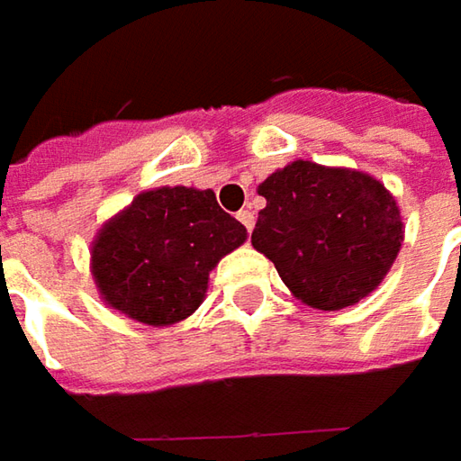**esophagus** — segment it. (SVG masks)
<instances>
[{
    "label": "esophagus",
    "mask_w": 461,
    "mask_h": 461,
    "mask_svg": "<svg viewBox=\"0 0 461 461\" xmlns=\"http://www.w3.org/2000/svg\"><path fill=\"white\" fill-rule=\"evenodd\" d=\"M236 218H239V221L243 222V228H246L249 233L254 230V222H257V218H254V212H251V210H240Z\"/></svg>",
    "instance_id": "esophagus-1"
}]
</instances>
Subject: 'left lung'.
Listing matches in <instances>:
<instances>
[{
  "instance_id": "8db88e82",
  "label": "left lung",
  "mask_w": 461,
  "mask_h": 461,
  "mask_svg": "<svg viewBox=\"0 0 461 461\" xmlns=\"http://www.w3.org/2000/svg\"><path fill=\"white\" fill-rule=\"evenodd\" d=\"M251 233L305 305L341 310L377 290L402 246L395 197L357 168L293 161L269 174Z\"/></svg>"
}]
</instances>
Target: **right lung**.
<instances>
[{"label": "right lung", "mask_w": 461, "mask_h": 461, "mask_svg": "<svg viewBox=\"0 0 461 461\" xmlns=\"http://www.w3.org/2000/svg\"><path fill=\"white\" fill-rule=\"evenodd\" d=\"M246 240L212 189L158 186L102 225L92 275L102 300L146 326H171L200 308L210 272Z\"/></svg>", "instance_id": "add662e5"}]
</instances>
